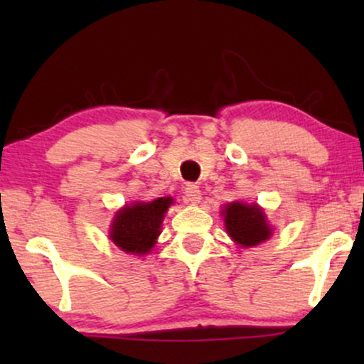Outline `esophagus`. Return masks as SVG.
Returning a JSON list of instances; mask_svg holds the SVG:
<instances>
[{
    "label": "esophagus",
    "instance_id": "1",
    "mask_svg": "<svg viewBox=\"0 0 364 364\" xmlns=\"http://www.w3.org/2000/svg\"><path fill=\"white\" fill-rule=\"evenodd\" d=\"M183 193H186V200L191 202V203H198V202H200V198H202L200 188H198L196 183H187V187H186V191H183Z\"/></svg>",
    "mask_w": 364,
    "mask_h": 364
}]
</instances>
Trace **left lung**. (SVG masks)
<instances>
[{
	"instance_id": "obj_1",
	"label": "left lung",
	"mask_w": 364,
	"mask_h": 364,
	"mask_svg": "<svg viewBox=\"0 0 364 364\" xmlns=\"http://www.w3.org/2000/svg\"><path fill=\"white\" fill-rule=\"evenodd\" d=\"M227 233L242 247H255L272 235V228L267 225L265 213L257 205H247L233 202L223 210Z\"/></svg>"
}]
</instances>
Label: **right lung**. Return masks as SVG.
<instances>
[{
  "instance_id": "add662e5",
  "label": "right lung",
  "mask_w": 364,
  "mask_h": 364,
  "mask_svg": "<svg viewBox=\"0 0 364 364\" xmlns=\"http://www.w3.org/2000/svg\"><path fill=\"white\" fill-rule=\"evenodd\" d=\"M171 197H159L152 202H137L117 212L111 228V240L121 250L132 255H146L161 233Z\"/></svg>"
}]
</instances>
